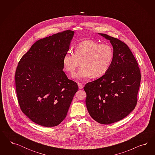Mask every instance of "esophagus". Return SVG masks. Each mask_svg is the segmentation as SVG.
<instances>
[{
	"instance_id": "34e87169",
	"label": "esophagus",
	"mask_w": 155,
	"mask_h": 155,
	"mask_svg": "<svg viewBox=\"0 0 155 155\" xmlns=\"http://www.w3.org/2000/svg\"><path fill=\"white\" fill-rule=\"evenodd\" d=\"M78 87H79L80 89H82L84 88V86L81 83L78 82Z\"/></svg>"
}]
</instances>
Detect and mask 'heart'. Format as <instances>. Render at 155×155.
<instances>
[{"label": "heart", "instance_id": "1", "mask_svg": "<svg viewBox=\"0 0 155 155\" xmlns=\"http://www.w3.org/2000/svg\"><path fill=\"white\" fill-rule=\"evenodd\" d=\"M113 58V48L110 45L86 40L77 45L74 53L71 51L66 53L62 58V66L66 71L72 73L81 61V69L72 77L80 80L92 76L96 78L107 73Z\"/></svg>", "mask_w": 155, "mask_h": 155}]
</instances>
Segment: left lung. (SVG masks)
Returning a JSON list of instances; mask_svg holds the SVG:
<instances>
[{
    "instance_id": "8db88e82",
    "label": "left lung",
    "mask_w": 155,
    "mask_h": 155,
    "mask_svg": "<svg viewBox=\"0 0 155 155\" xmlns=\"http://www.w3.org/2000/svg\"><path fill=\"white\" fill-rule=\"evenodd\" d=\"M99 35L110 41L114 58L106 74L85 85L86 104L91 117L101 124H108L126 117L135 107L140 71L125 43L106 34Z\"/></svg>"
}]
</instances>
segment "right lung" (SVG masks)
Masks as SVG:
<instances>
[{
    "label": "right lung",
    "mask_w": 155,
    "mask_h": 155,
    "mask_svg": "<svg viewBox=\"0 0 155 155\" xmlns=\"http://www.w3.org/2000/svg\"><path fill=\"white\" fill-rule=\"evenodd\" d=\"M74 34L68 30L38 40L17 66L15 84L20 107L38 125L51 127L60 124L78 90L77 83L62 71V58Z\"/></svg>",
    "instance_id": "obj_1"
}]
</instances>
